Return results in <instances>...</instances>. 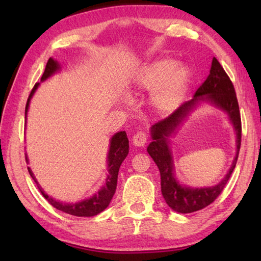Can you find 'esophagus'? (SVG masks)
Here are the masks:
<instances>
[{
  "label": "esophagus",
  "instance_id": "esophagus-1",
  "mask_svg": "<svg viewBox=\"0 0 261 261\" xmlns=\"http://www.w3.org/2000/svg\"><path fill=\"white\" fill-rule=\"evenodd\" d=\"M132 143H134L135 146H138V147L144 146V145L147 143V135L143 131L137 132V134L134 136V138H132Z\"/></svg>",
  "mask_w": 261,
  "mask_h": 261
}]
</instances>
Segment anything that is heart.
Instances as JSON below:
<instances>
[{
  "instance_id": "b5f03b06",
  "label": "heart",
  "mask_w": 261,
  "mask_h": 261,
  "mask_svg": "<svg viewBox=\"0 0 261 261\" xmlns=\"http://www.w3.org/2000/svg\"><path fill=\"white\" fill-rule=\"evenodd\" d=\"M191 72L184 64L171 59L153 62L141 70L137 77V87L153 91L151 105L154 112L168 115L179 107L187 94Z\"/></svg>"
}]
</instances>
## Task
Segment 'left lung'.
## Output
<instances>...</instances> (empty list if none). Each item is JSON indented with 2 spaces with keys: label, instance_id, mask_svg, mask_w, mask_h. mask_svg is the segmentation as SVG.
I'll return each mask as SVG.
<instances>
[{
  "label": "left lung",
  "instance_id": "left-lung-1",
  "mask_svg": "<svg viewBox=\"0 0 261 261\" xmlns=\"http://www.w3.org/2000/svg\"><path fill=\"white\" fill-rule=\"evenodd\" d=\"M199 100H210L223 109L229 115L238 135V154L228 174L215 187L192 189L178 184L173 177V165L170 149L167 146V136L172 133L179 123ZM153 141L148 145L147 152L156 163L161 175V191L170 208L178 213H193L211 205L226 188L229 178L235 169L242 140V121L240 107L230 78L224 71L219 61L213 57L210 74L196 91L193 98L185 101L173 114L165 120L159 121L151 130Z\"/></svg>",
  "mask_w": 261,
  "mask_h": 261
}]
</instances>
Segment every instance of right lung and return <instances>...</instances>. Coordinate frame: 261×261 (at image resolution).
<instances>
[{
	"mask_svg": "<svg viewBox=\"0 0 261 261\" xmlns=\"http://www.w3.org/2000/svg\"><path fill=\"white\" fill-rule=\"evenodd\" d=\"M59 69H60V65L57 63V61H54L53 59L48 60L45 72H43L41 77V82H43L45 79L51 76V74L55 71H57ZM38 86H39V83L35 84L29 95L28 102H26V107H25V116L26 114H28L30 100L32 98V95L34 94V92L38 88ZM127 153H129V139H127L126 137V132L125 131L117 132L116 135L113 136L112 140H110V147H109L108 160H107L109 174H108L107 179H106V184L101 188V190L98 193H95L93 197L90 198V199L83 200L81 202H76V204H65V202H61L53 199L51 197H49L48 194H46L42 191L40 185L38 184L37 179L34 177L32 170L30 169V167H28V169L31 177L33 178L35 183H37L42 196L45 197V199L49 202L53 207H55L56 210H59L61 212H63V213H67L70 215H74V216H94L96 214L101 213V212H102L106 207L109 205L110 200H112V198L114 196L115 191H116V187H117L118 170H120V167L122 165V162L124 161V159L126 158ZM25 160L26 162H29L26 154H25Z\"/></svg>",
	"mask_w": 261,
	"mask_h": 261,
	"instance_id": "right-lung-1",
	"label": "right lung"
}]
</instances>
